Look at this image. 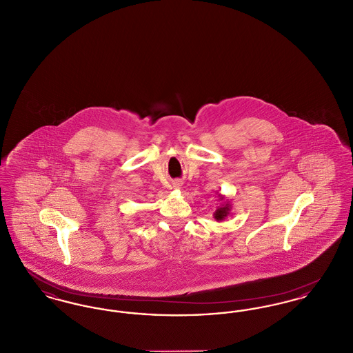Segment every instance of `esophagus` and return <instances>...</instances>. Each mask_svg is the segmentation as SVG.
Returning <instances> with one entry per match:
<instances>
[{
    "instance_id": "1",
    "label": "esophagus",
    "mask_w": 353,
    "mask_h": 353,
    "mask_svg": "<svg viewBox=\"0 0 353 353\" xmlns=\"http://www.w3.org/2000/svg\"><path fill=\"white\" fill-rule=\"evenodd\" d=\"M173 186H174V188H180V186H181V184H180V183H174V185H173Z\"/></svg>"
}]
</instances>
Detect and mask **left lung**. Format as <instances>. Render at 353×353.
Here are the masks:
<instances>
[{"label": "left lung", "instance_id": "1", "mask_svg": "<svg viewBox=\"0 0 353 353\" xmlns=\"http://www.w3.org/2000/svg\"><path fill=\"white\" fill-rule=\"evenodd\" d=\"M219 201L221 202V205H219V208H217V210L213 213V216H214V219L216 221H223V219H226V217L230 214V209H232V205H230V201L225 197V196H222V194H219Z\"/></svg>", "mask_w": 353, "mask_h": 353}]
</instances>
